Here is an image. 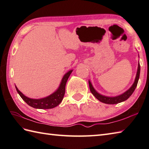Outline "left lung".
<instances>
[{"label": "left lung", "mask_w": 149, "mask_h": 149, "mask_svg": "<svg viewBox=\"0 0 149 149\" xmlns=\"http://www.w3.org/2000/svg\"><path fill=\"white\" fill-rule=\"evenodd\" d=\"M139 74H140V65H139V63L138 72H137L135 81H134V84H132V86H131L130 88L127 90V91L123 93V94L118 95V96H116V97H107V96H104V95H102L100 94L99 93H97L95 91L94 88H93L91 83H90V81H89L88 83H89L90 92H92V94L94 95L99 101H100L101 102H102V103H104L106 104H118L119 103H121V102H123L125 100H127V99L132 94V93L134 92V91L136 88L137 84H138V80L139 78Z\"/></svg>", "instance_id": "left-lung-1"}]
</instances>
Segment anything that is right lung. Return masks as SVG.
I'll list each match as a JSON object with an SVG mask.
<instances>
[{"label":"right lung","instance_id":"obj_1","mask_svg":"<svg viewBox=\"0 0 149 149\" xmlns=\"http://www.w3.org/2000/svg\"><path fill=\"white\" fill-rule=\"evenodd\" d=\"M72 72V70L69 71L64 75L60 86L57 91L45 98L40 99V100H33V99L28 98L26 97L24 94H22L16 86L15 88L21 98L30 107L39 109H53V108L59 105L61 102L62 101L65 94V86L67 80H68Z\"/></svg>","mask_w":149,"mask_h":149}]
</instances>
